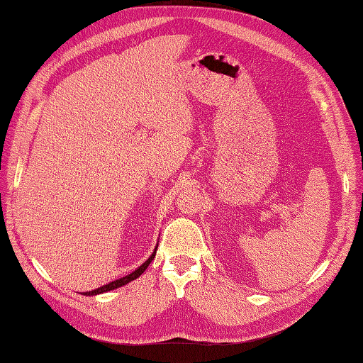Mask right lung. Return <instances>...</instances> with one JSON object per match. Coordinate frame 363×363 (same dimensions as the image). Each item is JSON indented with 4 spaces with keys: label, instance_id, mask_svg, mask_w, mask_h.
I'll return each instance as SVG.
<instances>
[{
    "label": "right lung",
    "instance_id": "add662e5",
    "mask_svg": "<svg viewBox=\"0 0 363 363\" xmlns=\"http://www.w3.org/2000/svg\"><path fill=\"white\" fill-rule=\"evenodd\" d=\"M155 250H157V247L154 249V252H152L151 257H150L148 259H146V261L142 264V266H140L139 269H135L133 273H130V275H126V277H123V278L116 279V281H113V282H110V284H105V286H102V287H99V289H96V290H91V291H85L84 295H85V296L99 295V293H105V291H110V290H114V289H119V287L125 286V284H128V282L134 281L135 278H139V277L142 275V273L146 270V267L150 266L151 261L154 259V257H155Z\"/></svg>",
    "mask_w": 363,
    "mask_h": 363
}]
</instances>
